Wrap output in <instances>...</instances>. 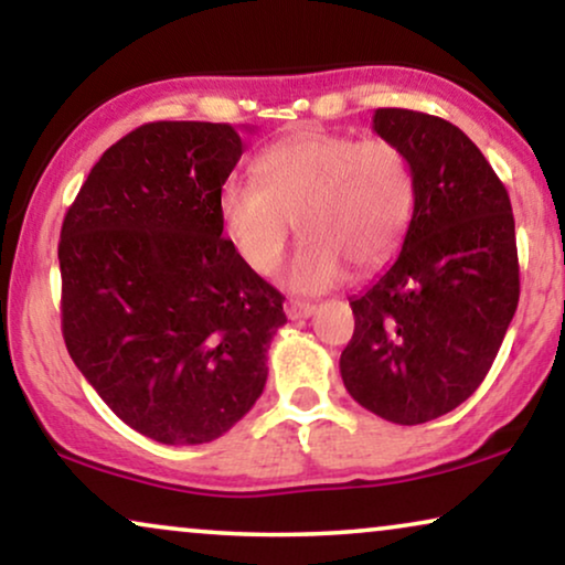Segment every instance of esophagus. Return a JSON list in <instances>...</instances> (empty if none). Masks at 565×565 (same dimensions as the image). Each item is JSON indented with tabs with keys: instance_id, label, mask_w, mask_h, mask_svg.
<instances>
[{
	"instance_id": "esophagus-1",
	"label": "esophagus",
	"mask_w": 565,
	"mask_h": 565,
	"mask_svg": "<svg viewBox=\"0 0 565 565\" xmlns=\"http://www.w3.org/2000/svg\"><path fill=\"white\" fill-rule=\"evenodd\" d=\"M284 312H287L289 320H305V318H310V315L315 312V305L299 302V299H289V302L284 305Z\"/></svg>"
}]
</instances>
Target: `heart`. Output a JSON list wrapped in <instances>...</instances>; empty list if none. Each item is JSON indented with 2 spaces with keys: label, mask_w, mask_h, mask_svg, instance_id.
Returning a JSON list of instances; mask_svg holds the SVG:
<instances>
[{
  "label": "heart",
  "mask_w": 565,
  "mask_h": 565,
  "mask_svg": "<svg viewBox=\"0 0 565 565\" xmlns=\"http://www.w3.org/2000/svg\"><path fill=\"white\" fill-rule=\"evenodd\" d=\"M258 183L227 180L216 199L224 235L239 260L270 276L291 230L305 235L289 287L322 291L349 266L370 270L401 245L416 185L405 152L387 139L297 131L253 162Z\"/></svg>",
  "instance_id": "heart-1"
}]
</instances>
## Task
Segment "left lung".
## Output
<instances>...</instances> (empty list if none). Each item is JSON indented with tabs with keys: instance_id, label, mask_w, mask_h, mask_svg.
Listing matches in <instances>:
<instances>
[{
	"instance_id": "obj_1",
	"label": "left lung",
	"mask_w": 565,
	"mask_h": 565,
	"mask_svg": "<svg viewBox=\"0 0 565 565\" xmlns=\"http://www.w3.org/2000/svg\"><path fill=\"white\" fill-rule=\"evenodd\" d=\"M372 129L405 152L416 201L403 250L351 299L341 377L380 418L416 426L476 393L519 302L514 214L483 152L445 118L374 110Z\"/></svg>"
}]
</instances>
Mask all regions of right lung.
<instances>
[{
  "label": "right lung",
  "instance_id": "1",
  "mask_svg": "<svg viewBox=\"0 0 565 565\" xmlns=\"http://www.w3.org/2000/svg\"><path fill=\"white\" fill-rule=\"evenodd\" d=\"M243 157L230 124L154 120L110 149L58 239L66 351L105 405L162 445L230 431L266 387L284 297L222 237Z\"/></svg>",
  "mask_w": 565,
  "mask_h": 565
}]
</instances>
